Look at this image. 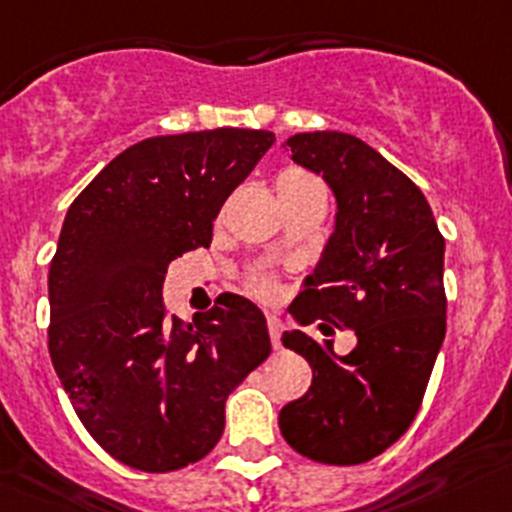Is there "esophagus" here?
Segmentation results:
<instances>
[{"instance_id": "obj_1", "label": "esophagus", "mask_w": 512, "mask_h": 512, "mask_svg": "<svg viewBox=\"0 0 512 512\" xmlns=\"http://www.w3.org/2000/svg\"><path fill=\"white\" fill-rule=\"evenodd\" d=\"M266 327H269V337H271V345H274V348H279L281 345V320L279 317H276V314H269V317H266Z\"/></svg>"}]
</instances>
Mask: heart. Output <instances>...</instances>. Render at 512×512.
<instances>
[{
    "mask_svg": "<svg viewBox=\"0 0 512 512\" xmlns=\"http://www.w3.org/2000/svg\"><path fill=\"white\" fill-rule=\"evenodd\" d=\"M294 177H304V175H297V172H287V175H281V180H294ZM248 287H251L253 294H259V297H276L279 294V284H276V279L271 274H264V271H259V274H253L251 281H248Z\"/></svg>",
    "mask_w": 512,
    "mask_h": 512,
    "instance_id": "heart-1",
    "label": "heart"
}]
</instances>
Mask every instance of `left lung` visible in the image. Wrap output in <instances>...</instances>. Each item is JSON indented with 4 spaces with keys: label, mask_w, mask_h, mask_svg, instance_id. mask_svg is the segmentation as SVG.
Masks as SVG:
<instances>
[{
    "label": "left lung",
    "mask_w": 512,
    "mask_h": 512,
    "mask_svg": "<svg viewBox=\"0 0 512 512\" xmlns=\"http://www.w3.org/2000/svg\"><path fill=\"white\" fill-rule=\"evenodd\" d=\"M287 147L337 198L335 233L292 314L350 327L358 345L340 358L330 340L281 335L309 363L312 386L279 426L307 459L360 464L396 444L424 401L447 332L444 236L424 192L353 134H294Z\"/></svg>",
    "instance_id": "obj_1"
}]
</instances>
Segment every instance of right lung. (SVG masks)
I'll list each match as a JSON object with an SVG mask.
<instances>
[{
  "label": "right lung",
  "instance_id": "obj_1",
  "mask_svg": "<svg viewBox=\"0 0 512 512\" xmlns=\"http://www.w3.org/2000/svg\"><path fill=\"white\" fill-rule=\"evenodd\" d=\"M274 142L264 129L144 139L65 215L48 279L50 358L88 434L134 470L203 459L228 393L269 358L256 304L220 294L192 322L167 320L162 284L172 259L210 246L220 205Z\"/></svg>",
  "mask_w": 512,
  "mask_h": 512
}]
</instances>
